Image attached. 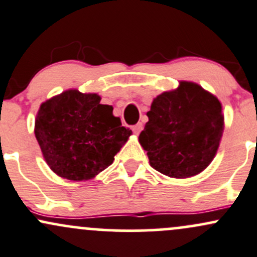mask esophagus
<instances>
[{
    "mask_svg": "<svg viewBox=\"0 0 257 257\" xmlns=\"http://www.w3.org/2000/svg\"><path fill=\"white\" fill-rule=\"evenodd\" d=\"M133 132H134V134L135 135H138V134H140V132L143 131V124L142 123H138V124H135V125H133Z\"/></svg>",
    "mask_w": 257,
    "mask_h": 257,
    "instance_id": "34e87169",
    "label": "esophagus"
}]
</instances>
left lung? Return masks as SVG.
Returning <instances> with one entry per match:
<instances>
[{"label":"left lung","mask_w":257,"mask_h":257,"mask_svg":"<svg viewBox=\"0 0 257 257\" xmlns=\"http://www.w3.org/2000/svg\"><path fill=\"white\" fill-rule=\"evenodd\" d=\"M149 122L139 135L150 166L171 178L184 179L206 170L224 131L222 103L193 81L152 100Z\"/></svg>","instance_id":"8db88e82"}]
</instances>
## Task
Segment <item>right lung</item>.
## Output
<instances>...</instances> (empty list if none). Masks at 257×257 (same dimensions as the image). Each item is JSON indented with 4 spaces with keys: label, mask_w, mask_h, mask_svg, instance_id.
Masks as SVG:
<instances>
[{
    "label": "right lung",
    "mask_w": 257,
    "mask_h": 257,
    "mask_svg": "<svg viewBox=\"0 0 257 257\" xmlns=\"http://www.w3.org/2000/svg\"><path fill=\"white\" fill-rule=\"evenodd\" d=\"M100 101L97 94L69 89L40 105L34 133L51 171L62 178H95L132 135L113 107Z\"/></svg>",
    "instance_id": "right-lung-1"
}]
</instances>
